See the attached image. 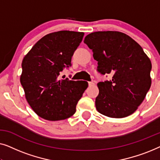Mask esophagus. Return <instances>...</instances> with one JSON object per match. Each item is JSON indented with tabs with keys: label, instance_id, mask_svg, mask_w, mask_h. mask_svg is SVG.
Segmentation results:
<instances>
[{
	"label": "esophagus",
	"instance_id": "34e87169",
	"mask_svg": "<svg viewBox=\"0 0 160 160\" xmlns=\"http://www.w3.org/2000/svg\"><path fill=\"white\" fill-rule=\"evenodd\" d=\"M88 84H89V86L90 87V86H92V85H94L95 84H94V83H93L92 82H88Z\"/></svg>",
	"mask_w": 160,
	"mask_h": 160
}]
</instances>
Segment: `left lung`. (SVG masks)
I'll return each mask as SVG.
<instances>
[{"instance_id": "obj_1", "label": "left lung", "mask_w": 160, "mask_h": 160, "mask_svg": "<svg viewBox=\"0 0 160 160\" xmlns=\"http://www.w3.org/2000/svg\"><path fill=\"white\" fill-rule=\"evenodd\" d=\"M84 42L92 50L98 73L112 76L111 80L98 83V111L111 118L132 114L152 84L149 58L136 41L121 32H94L85 37Z\"/></svg>"}]
</instances>
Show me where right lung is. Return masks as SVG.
<instances>
[{
    "mask_svg": "<svg viewBox=\"0 0 160 160\" xmlns=\"http://www.w3.org/2000/svg\"><path fill=\"white\" fill-rule=\"evenodd\" d=\"M84 33L62 30L46 35L26 54L22 62L20 82L25 98L36 114L57 121L71 117L88 87L85 81L60 79Z\"/></svg>",
    "mask_w": 160,
    "mask_h": 160,
    "instance_id": "obj_1",
    "label": "right lung"
}]
</instances>
